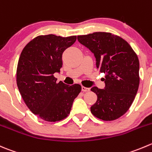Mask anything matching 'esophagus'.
Returning <instances> with one entry per match:
<instances>
[{
  "mask_svg": "<svg viewBox=\"0 0 152 152\" xmlns=\"http://www.w3.org/2000/svg\"><path fill=\"white\" fill-rule=\"evenodd\" d=\"M82 91H83V92H88V91H90V88H86V87H85V86H82Z\"/></svg>",
  "mask_w": 152,
  "mask_h": 152,
  "instance_id": "1",
  "label": "esophagus"
}]
</instances>
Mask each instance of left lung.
I'll list each match as a JSON object with an SVG mask.
<instances>
[{"mask_svg":"<svg viewBox=\"0 0 152 152\" xmlns=\"http://www.w3.org/2000/svg\"><path fill=\"white\" fill-rule=\"evenodd\" d=\"M77 39L94 53L97 68L106 74L104 89H91L97 95L91 113L104 121L120 118L131 107L139 88L137 55L125 39L110 32H96Z\"/></svg>","mask_w":152,"mask_h":152,"instance_id":"8db88e82","label":"left lung"}]
</instances>
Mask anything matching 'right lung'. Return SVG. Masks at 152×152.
<instances>
[{"label":"right lung","instance_id":"right-lung-1","mask_svg":"<svg viewBox=\"0 0 152 152\" xmlns=\"http://www.w3.org/2000/svg\"><path fill=\"white\" fill-rule=\"evenodd\" d=\"M76 40V35H39L22 50L16 71L19 92L28 108L48 122H58L70 113L82 91L79 84L57 82L54 76L62 67V53Z\"/></svg>","mask_w":152,"mask_h":152}]
</instances>
